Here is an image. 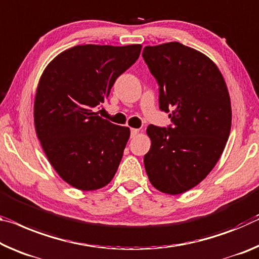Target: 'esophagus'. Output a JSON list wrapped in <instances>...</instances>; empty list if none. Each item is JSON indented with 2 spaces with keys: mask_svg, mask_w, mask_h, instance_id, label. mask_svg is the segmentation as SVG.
Wrapping results in <instances>:
<instances>
[{
  "mask_svg": "<svg viewBox=\"0 0 259 259\" xmlns=\"http://www.w3.org/2000/svg\"><path fill=\"white\" fill-rule=\"evenodd\" d=\"M138 133H139V129L133 128V129H131V137H135L136 135H138Z\"/></svg>",
  "mask_w": 259,
  "mask_h": 259,
  "instance_id": "34e87169",
  "label": "esophagus"
}]
</instances>
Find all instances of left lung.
Instances as JSON below:
<instances>
[{
  "label": "left lung",
  "instance_id": "obj_1",
  "mask_svg": "<svg viewBox=\"0 0 259 259\" xmlns=\"http://www.w3.org/2000/svg\"><path fill=\"white\" fill-rule=\"evenodd\" d=\"M143 57L160 86V109L171 110L173 123L168 129L147 126L145 170L159 191L180 195L202 182L223 154L231 98L215 63L194 48L173 41L146 46Z\"/></svg>",
  "mask_w": 259,
  "mask_h": 259
}]
</instances>
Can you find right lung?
I'll list each match as a JSON object with an SVG mask.
<instances>
[{
  "instance_id": "right-lung-1",
  "label": "right lung",
  "mask_w": 259,
  "mask_h": 259,
  "mask_svg": "<svg viewBox=\"0 0 259 259\" xmlns=\"http://www.w3.org/2000/svg\"><path fill=\"white\" fill-rule=\"evenodd\" d=\"M142 45H79L60 53L40 77L34 126L48 161L63 181L84 191L112 181L130 137L93 108L136 62Z\"/></svg>"
}]
</instances>
